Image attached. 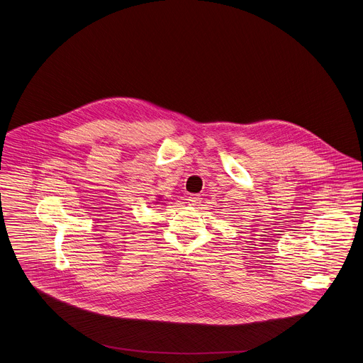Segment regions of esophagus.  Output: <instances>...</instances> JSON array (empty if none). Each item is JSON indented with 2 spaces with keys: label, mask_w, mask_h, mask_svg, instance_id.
Returning a JSON list of instances; mask_svg holds the SVG:
<instances>
[{
  "label": "esophagus",
  "mask_w": 363,
  "mask_h": 363,
  "mask_svg": "<svg viewBox=\"0 0 363 363\" xmlns=\"http://www.w3.org/2000/svg\"><path fill=\"white\" fill-rule=\"evenodd\" d=\"M188 201H189V204H191V206L196 207V206H199V204H200L201 197L199 195H191L188 197Z\"/></svg>",
  "instance_id": "1"
}]
</instances>
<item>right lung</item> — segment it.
<instances>
[{
    "label": "right lung",
    "instance_id": "add662e5",
    "mask_svg": "<svg viewBox=\"0 0 363 363\" xmlns=\"http://www.w3.org/2000/svg\"><path fill=\"white\" fill-rule=\"evenodd\" d=\"M156 203H159V201H156Z\"/></svg>",
    "mask_w": 363,
    "mask_h": 363
}]
</instances>
